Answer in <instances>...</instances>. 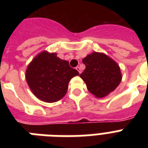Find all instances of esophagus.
<instances>
[{
	"label": "esophagus",
	"mask_w": 148,
	"mask_h": 148,
	"mask_svg": "<svg viewBox=\"0 0 148 148\" xmlns=\"http://www.w3.org/2000/svg\"><path fill=\"white\" fill-rule=\"evenodd\" d=\"M76 70H77V71L79 72V74H81V67H76Z\"/></svg>",
	"instance_id": "1"
}]
</instances>
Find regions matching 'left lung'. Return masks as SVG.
Returning <instances> with one entry per match:
<instances>
[{
    "label": "left lung",
    "mask_w": 148,
    "mask_h": 148,
    "mask_svg": "<svg viewBox=\"0 0 148 148\" xmlns=\"http://www.w3.org/2000/svg\"><path fill=\"white\" fill-rule=\"evenodd\" d=\"M86 67L80 77L88 90L96 97H104L116 89L121 81L119 65L103 53L93 52L82 60Z\"/></svg>",
    "instance_id": "left-lung-1"
}]
</instances>
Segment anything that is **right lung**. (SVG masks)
Here are the masks:
<instances>
[{
    "label": "right lung",
    "mask_w": 148,
    "mask_h": 148,
    "mask_svg": "<svg viewBox=\"0 0 148 148\" xmlns=\"http://www.w3.org/2000/svg\"><path fill=\"white\" fill-rule=\"evenodd\" d=\"M77 75L78 71L70 67L67 60L58 58L56 53L42 51L29 64L26 81L38 99L53 103L66 95L69 81Z\"/></svg>",
    "instance_id": "1"
}]
</instances>
